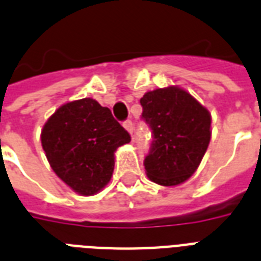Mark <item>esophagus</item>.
I'll use <instances>...</instances> for the list:
<instances>
[{
  "mask_svg": "<svg viewBox=\"0 0 261 261\" xmlns=\"http://www.w3.org/2000/svg\"><path fill=\"white\" fill-rule=\"evenodd\" d=\"M123 127L126 128L128 134H133V130H134V124H133V122H131V120H126V122H123Z\"/></svg>",
  "mask_w": 261,
  "mask_h": 261,
  "instance_id": "1",
  "label": "esophagus"
}]
</instances>
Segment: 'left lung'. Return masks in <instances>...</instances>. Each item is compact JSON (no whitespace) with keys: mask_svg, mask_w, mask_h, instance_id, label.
Segmentation results:
<instances>
[{"mask_svg":"<svg viewBox=\"0 0 261 261\" xmlns=\"http://www.w3.org/2000/svg\"><path fill=\"white\" fill-rule=\"evenodd\" d=\"M141 105L142 116L152 130L146 174L158 185H181L194 174L206 152L211 112L178 86L149 91Z\"/></svg>","mask_w":261,"mask_h":261,"instance_id":"obj_1","label":"left lung"}]
</instances>
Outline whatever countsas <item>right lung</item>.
Wrapping results in <instances>:
<instances>
[{"mask_svg":"<svg viewBox=\"0 0 261 261\" xmlns=\"http://www.w3.org/2000/svg\"><path fill=\"white\" fill-rule=\"evenodd\" d=\"M130 141L110 109L91 97L60 106L41 130L52 170L80 196H94L109 184L116 149Z\"/></svg>","mask_w":261,"mask_h":261,"instance_id":"obj_1","label":"right lung"}]
</instances>
